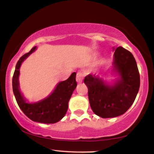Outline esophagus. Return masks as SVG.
I'll return each instance as SVG.
<instances>
[{"label":"esophagus","instance_id":"esophagus-1","mask_svg":"<svg viewBox=\"0 0 154 154\" xmlns=\"http://www.w3.org/2000/svg\"><path fill=\"white\" fill-rule=\"evenodd\" d=\"M83 74H82L81 72H77L76 73V77H75V79H76V81L78 83H81L83 81Z\"/></svg>","mask_w":154,"mask_h":154}]
</instances>
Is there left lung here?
<instances>
[{
	"label": "left lung",
	"instance_id": "obj_1",
	"mask_svg": "<svg viewBox=\"0 0 154 154\" xmlns=\"http://www.w3.org/2000/svg\"><path fill=\"white\" fill-rule=\"evenodd\" d=\"M113 56L114 70L121 77L113 86L107 85L94 75L88 74L84 79L92 110L103 119L116 117L125 113L133 104L140 89V73L131 52L119 47Z\"/></svg>",
	"mask_w": 154,
	"mask_h": 154
}]
</instances>
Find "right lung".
Instances as JSON below:
<instances>
[{
  "label": "right lung",
  "mask_w": 154,
  "mask_h": 154,
  "mask_svg": "<svg viewBox=\"0 0 154 154\" xmlns=\"http://www.w3.org/2000/svg\"><path fill=\"white\" fill-rule=\"evenodd\" d=\"M35 49L36 47L35 46L29 52L21 57L17 63L12 77V90L19 106L29 119L42 123H55L66 114L69 101L77 86L75 81L76 73L73 72L68 79L59 83L53 92L47 98L33 104L26 102L19 89L20 68L23 61Z\"/></svg>",
  "instance_id": "add662e5"
}]
</instances>
